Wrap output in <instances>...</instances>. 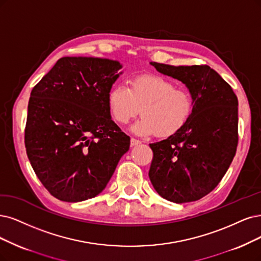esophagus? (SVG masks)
Returning <instances> with one entry per match:
<instances>
[{"instance_id": "obj_1", "label": "esophagus", "mask_w": 261, "mask_h": 261, "mask_svg": "<svg viewBox=\"0 0 261 261\" xmlns=\"http://www.w3.org/2000/svg\"><path fill=\"white\" fill-rule=\"evenodd\" d=\"M140 144H141L140 140H137V139H134V138L131 139V146H138V145H140Z\"/></svg>"}]
</instances>
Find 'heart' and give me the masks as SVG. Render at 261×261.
Wrapping results in <instances>:
<instances>
[{
    "mask_svg": "<svg viewBox=\"0 0 261 261\" xmlns=\"http://www.w3.org/2000/svg\"><path fill=\"white\" fill-rule=\"evenodd\" d=\"M113 119L128 123L140 113L142 117L131 130L141 137L157 133L170 137L178 132L194 111V99L184 88H175L172 82L157 75H143L130 83L114 85L108 94Z\"/></svg>",
    "mask_w": 261,
    "mask_h": 261,
    "instance_id": "1",
    "label": "heart"
}]
</instances>
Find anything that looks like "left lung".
I'll list each match as a JSON object with an SVG mask.
<instances>
[{"mask_svg": "<svg viewBox=\"0 0 261 261\" xmlns=\"http://www.w3.org/2000/svg\"><path fill=\"white\" fill-rule=\"evenodd\" d=\"M155 69L185 84L194 99L187 123L168 139L149 144V178L158 194L186 203L203 198L224 177L238 146V98L208 65H169Z\"/></svg>", "mask_w": 261, "mask_h": 261, "instance_id": "1", "label": "left lung"}]
</instances>
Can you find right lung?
<instances>
[{
    "mask_svg": "<svg viewBox=\"0 0 261 261\" xmlns=\"http://www.w3.org/2000/svg\"><path fill=\"white\" fill-rule=\"evenodd\" d=\"M122 65L93 57H63L31 91L27 155L50 194L80 202L108 185L130 138L111 117L108 94Z\"/></svg>",
    "mask_w": 261,
    "mask_h": 261,
    "instance_id": "add662e5",
    "label": "right lung"
}]
</instances>
